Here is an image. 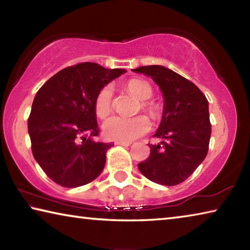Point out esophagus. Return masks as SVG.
<instances>
[{"label":"esophagus","mask_w":250,"mask_h":250,"mask_svg":"<svg viewBox=\"0 0 250 250\" xmlns=\"http://www.w3.org/2000/svg\"><path fill=\"white\" fill-rule=\"evenodd\" d=\"M117 146H129L131 142H121V141H116Z\"/></svg>","instance_id":"esophagus-1"}]
</instances>
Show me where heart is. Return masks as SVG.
<instances>
[{"mask_svg":"<svg viewBox=\"0 0 250 250\" xmlns=\"http://www.w3.org/2000/svg\"><path fill=\"white\" fill-rule=\"evenodd\" d=\"M125 89L131 95L142 100L139 110L149 115L152 119H156L160 115V110L154 103L149 101L153 90L152 87L146 80L142 79H130L125 83ZM112 89L111 87L105 86L101 89L95 99V112L100 119L107 118L112 112ZM151 128L150 121L146 116H137L133 118L112 117L104 124V134L109 140L130 142L143 134L149 132Z\"/></svg>","mask_w":250,"mask_h":250,"instance_id":"1","label":"heart"}]
</instances>
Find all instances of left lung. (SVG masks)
<instances>
[{"mask_svg": "<svg viewBox=\"0 0 250 250\" xmlns=\"http://www.w3.org/2000/svg\"><path fill=\"white\" fill-rule=\"evenodd\" d=\"M154 80L164 97L163 116L150 155L138 164L140 172L154 183L174 186L184 182L204 161L211 125L208 101L192 82L163 66L133 69Z\"/></svg>", "mask_w": 250, "mask_h": 250, "instance_id": "8db88e82", "label": "left lung"}]
</instances>
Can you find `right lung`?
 Here are the masks:
<instances>
[{
    "instance_id": "right-lung-1",
    "label": "right lung",
    "mask_w": 250,
    "mask_h": 250,
    "mask_svg": "<svg viewBox=\"0 0 250 250\" xmlns=\"http://www.w3.org/2000/svg\"><path fill=\"white\" fill-rule=\"evenodd\" d=\"M124 73L82 62L58 71L37 91L27 122L32 152L55 183L78 188L103 172L113 145L92 139L99 134L95 99Z\"/></svg>"
}]
</instances>
